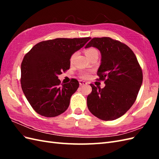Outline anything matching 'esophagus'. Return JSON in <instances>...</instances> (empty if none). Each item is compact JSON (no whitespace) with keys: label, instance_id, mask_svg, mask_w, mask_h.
I'll return each instance as SVG.
<instances>
[{"label":"esophagus","instance_id":"esophagus-1","mask_svg":"<svg viewBox=\"0 0 159 159\" xmlns=\"http://www.w3.org/2000/svg\"><path fill=\"white\" fill-rule=\"evenodd\" d=\"M79 84L80 85H87V83L84 81V80H79Z\"/></svg>","mask_w":159,"mask_h":159}]
</instances>
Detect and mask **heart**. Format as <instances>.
<instances>
[{
	"label": "heart",
	"mask_w": 159,
	"mask_h": 159,
	"mask_svg": "<svg viewBox=\"0 0 159 159\" xmlns=\"http://www.w3.org/2000/svg\"><path fill=\"white\" fill-rule=\"evenodd\" d=\"M85 52V55H86L87 58H89V57L94 56V55H98V52L97 50L95 49V48H89L86 49ZM76 55V53H74L72 55V57H71V58H70L71 62L73 61V60L74 59V58H75ZM82 76L83 77H87V73H83Z\"/></svg>",
	"instance_id": "b5f03b06"
}]
</instances>
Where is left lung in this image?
I'll return each mask as SVG.
<instances>
[{
    "label": "left lung",
    "mask_w": 159,
    "mask_h": 159,
    "mask_svg": "<svg viewBox=\"0 0 159 159\" xmlns=\"http://www.w3.org/2000/svg\"><path fill=\"white\" fill-rule=\"evenodd\" d=\"M94 47L101 54L97 74L104 80L101 89L90 84L87 96L89 111L100 120L110 121L122 116L135 102L143 82V73L137 57L129 47L110 38H95L85 48Z\"/></svg>",
    "instance_id": "obj_1"
}]
</instances>
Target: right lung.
Returning <instances> with one entry per match:
<instances>
[{"label":"right lung","instance_id":"1","mask_svg":"<svg viewBox=\"0 0 159 159\" xmlns=\"http://www.w3.org/2000/svg\"><path fill=\"white\" fill-rule=\"evenodd\" d=\"M91 38H57L37 43L21 64V86L29 104L38 114L58 116L67 110L72 94L79 88L76 79L60 85L58 75L70 69L73 54Z\"/></svg>","mask_w":159,"mask_h":159}]
</instances>
